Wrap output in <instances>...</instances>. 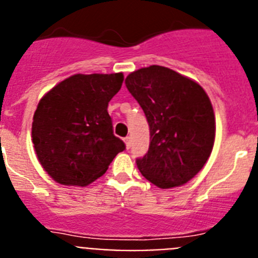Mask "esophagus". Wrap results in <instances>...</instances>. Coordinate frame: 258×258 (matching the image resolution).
<instances>
[{"label":"esophagus","mask_w":258,"mask_h":258,"mask_svg":"<svg viewBox=\"0 0 258 258\" xmlns=\"http://www.w3.org/2000/svg\"><path fill=\"white\" fill-rule=\"evenodd\" d=\"M124 142H125V146H126V149H131V137L124 138Z\"/></svg>","instance_id":"1"}]
</instances>
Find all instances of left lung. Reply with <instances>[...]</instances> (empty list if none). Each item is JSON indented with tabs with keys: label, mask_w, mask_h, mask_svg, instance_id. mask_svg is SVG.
Instances as JSON below:
<instances>
[{
	"label": "left lung",
	"mask_w": 258,
	"mask_h": 258,
	"mask_svg": "<svg viewBox=\"0 0 258 258\" xmlns=\"http://www.w3.org/2000/svg\"><path fill=\"white\" fill-rule=\"evenodd\" d=\"M125 85L150 125V147L137 166L159 188L192 179L212 154L216 118L206 90L194 80L150 66L127 75Z\"/></svg>",
	"instance_id": "left-lung-1"
}]
</instances>
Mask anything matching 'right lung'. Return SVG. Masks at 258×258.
I'll return each instance as SVG.
<instances>
[{"mask_svg": "<svg viewBox=\"0 0 258 258\" xmlns=\"http://www.w3.org/2000/svg\"><path fill=\"white\" fill-rule=\"evenodd\" d=\"M124 75H72L41 98L32 142L45 172L64 186H88L102 177L125 143L113 136L107 107Z\"/></svg>", "mask_w": 258, "mask_h": 258, "instance_id": "1", "label": "right lung"}]
</instances>
